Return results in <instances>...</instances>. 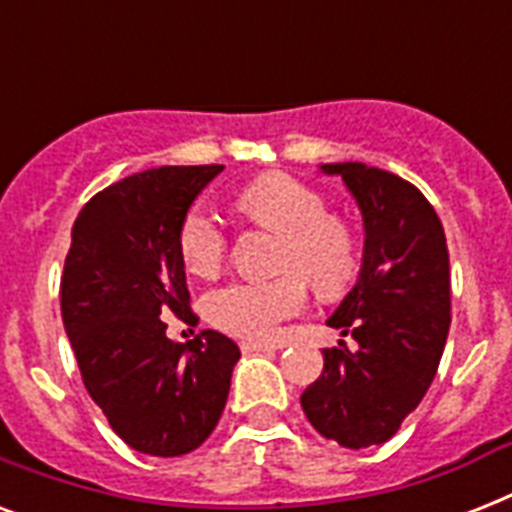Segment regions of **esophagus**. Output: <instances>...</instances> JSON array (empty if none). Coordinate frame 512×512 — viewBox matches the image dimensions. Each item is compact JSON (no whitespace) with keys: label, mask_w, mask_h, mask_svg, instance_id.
I'll return each instance as SVG.
<instances>
[{"label":"esophagus","mask_w":512,"mask_h":512,"mask_svg":"<svg viewBox=\"0 0 512 512\" xmlns=\"http://www.w3.org/2000/svg\"><path fill=\"white\" fill-rule=\"evenodd\" d=\"M241 350H244V353H263V350H276V345L260 340H241Z\"/></svg>","instance_id":"34e87169"}]
</instances>
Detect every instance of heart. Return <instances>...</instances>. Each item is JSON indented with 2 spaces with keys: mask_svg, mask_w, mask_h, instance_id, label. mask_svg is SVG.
<instances>
[{
  "mask_svg": "<svg viewBox=\"0 0 512 512\" xmlns=\"http://www.w3.org/2000/svg\"><path fill=\"white\" fill-rule=\"evenodd\" d=\"M236 207L252 223L281 233L279 268L273 281H236L212 292L209 319L231 335L268 340L281 321L303 311L305 281L321 295H335L358 271V239L342 217L329 215L321 193L289 175H263L244 185ZM177 249L188 273L209 279L225 257V233L212 212L193 207L180 223Z\"/></svg>",
  "mask_w": 512,
  "mask_h": 512,
  "instance_id": "heart-1",
  "label": "heart"
}]
</instances>
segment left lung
<instances>
[{
    "label": "left lung",
    "mask_w": 512,
    "mask_h": 512,
    "mask_svg": "<svg viewBox=\"0 0 512 512\" xmlns=\"http://www.w3.org/2000/svg\"><path fill=\"white\" fill-rule=\"evenodd\" d=\"M340 175L364 217L356 287L327 319L356 345L324 350V372L300 396L324 438L366 449L396 436L436 377L452 324L449 249L436 209L412 183L361 162Z\"/></svg>",
    "instance_id": "obj_1"
}]
</instances>
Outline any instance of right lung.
I'll use <instances>...</instances> for the list:
<instances>
[{
  "label": "right lung",
  "instance_id": "obj_1",
  "mask_svg": "<svg viewBox=\"0 0 512 512\" xmlns=\"http://www.w3.org/2000/svg\"><path fill=\"white\" fill-rule=\"evenodd\" d=\"M223 164L156 167L95 193L71 231L60 313L84 388L135 452L180 457L199 449L228 401L241 350L204 329L188 345L167 319L191 311L177 231Z\"/></svg>",
  "mask_w": 512,
  "mask_h": 512
}]
</instances>
